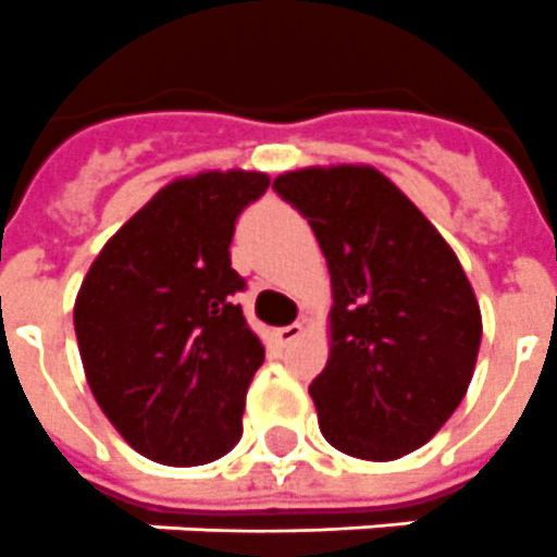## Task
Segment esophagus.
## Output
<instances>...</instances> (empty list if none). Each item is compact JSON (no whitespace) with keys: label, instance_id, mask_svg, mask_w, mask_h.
Here are the masks:
<instances>
[{"label":"esophagus","instance_id":"obj_1","mask_svg":"<svg viewBox=\"0 0 557 557\" xmlns=\"http://www.w3.org/2000/svg\"><path fill=\"white\" fill-rule=\"evenodd\" d=\"M301 333H305V324L293 322L287 324V327H278V331H275V339L282 342V345H290L293 339H299Z\"/></svg>","mask_w":557,"mask_h":557}]
</instances>
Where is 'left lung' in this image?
<instances>
[{"label": "left lung", "instance_id": "obj_1", "mask_svg": "<svg viewBox=\"0 0 557 557\" xmlns=\"http://www.w3.org/2000/svg\"><path fill=\"white\" fill-rule=\"evenodd\" d=\"M273 189L331 270V359L310 382L324 440L359 460L425 446L466 397L483 336L460 261L371 166L299 169Z\"/></svg>", "mask_w": 557, "mask_h": 557}]
</instances>
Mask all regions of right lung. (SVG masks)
Returning a JSON list of instances; mask_svg holds the SVG:
<instances>
[{
  "label": "right lung",
  "mask_w": 557,
  "mask_h": 557,
  "mask_svg": "<svg viewBox=\"0 0 557 557\" xmlns=\"http://www.w3.org/2000/svg\"><path fill=\"white\" fill-rule=\"evenodd\" d=\"M261 172H203L160 189L88 270L74 331L97 405L128 446L201 466L242 440L264 348L235 296V224L267 193Z\"/></svg>",
  "instance_id": "obj_1"
}]
</instances>
